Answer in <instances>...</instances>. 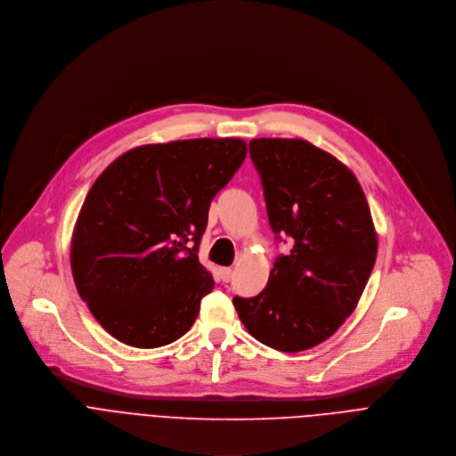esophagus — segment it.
I'll list each match as a JSON object with an SVG mask.
<instances>
[{
    "instance_id": "esophagus-1",
    "label": "esophagus",
    "mask_w": 456,
    "mask_h": 456,
    "mask_svg": "<svg viewBox=\"0 0 456 456\" xmlns=\"http://www.w3.org/2000/svg\"><path fill=\"white\" fill-rule=\"evenodd\" d=\"M219 275H221V281H223V282H230V279H232V275H233V271H232L230 267H221V269H219Z\"/></svg>"
}]
</instances>
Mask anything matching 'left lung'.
I'll return each instance as SVG.
<instances>
[{"instance_id": "8db88e82", "label": "left lung", "mask_w": 456, "mask_h": 456, "mask_svg": "<svg viewBox=\"0 0 456 456\" xmlns=\"http://www.w3.org/2000/svg\"><path fill=\"white\" fill-rule=\"evenodd\" d=\"M271 230L293 239L267 286L233 298L260 343L300 352L330 338L355 309L378 256V233L359 181L332 154L298 138H255Z\"/></svg>"}]
</instances>
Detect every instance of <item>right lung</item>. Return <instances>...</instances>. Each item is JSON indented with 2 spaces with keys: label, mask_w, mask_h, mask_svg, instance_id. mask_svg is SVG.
I'll return each instance as SVG.
<instances>
[{
  "label": "right lung",
  "mask_w": 456,
  "mask_h": 456,
  "mask_svg": "<svg viewBox=\"0 0 456 456\" xmlns=\"http://www.w3.org/2000/svg\"><path fill=\"white\" fill-rule=\"evenodd\" d=\"M239 138L134 147L89 189L71 237L80 298L118 341L156 348L183 336L214 279L198 258L214 196L246 158Z\"/></svg>",
  "instance_id": "1"
}]
</instances>
